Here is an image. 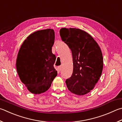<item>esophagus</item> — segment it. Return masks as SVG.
Listing matches in <instances>:
<instances>
[{
    "instance_id": "34e87169",
    "label": "esophagus",
    "mask_w": 122,
    "mask_h": 122,
    "mask_svg": "<svg viewBox=\"0 0 122 122\" xmlns=\"http://www.w3.org/2000/svg\"><path fill=\"white\" fill-rule=\"evenodd\" d=\"M61 66H59V67H57V70H58L59 71L61 70Z\"/></svg>"
}]
</instances>
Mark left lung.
Wrapping results in <instances>:
<instances>
[{
	"label": "left lung",
	"instance_id": "8db88e82",
	"mask_svg": "<svg viewBox=\"0 0 122 122\" xmlns=\"http://www.w3.org/2000/svg\"><path fill=\"white\" fill-rule=\"evenodd\" d=\"M60 35L72 55L73 72L66 85L72 93L83 96L93 89L101 77L103 65L101 49L90 35L79 29L61 28Z\"/></svg>",
	"mask_w": 122,
	"mask_h": 122
}]
</instances>
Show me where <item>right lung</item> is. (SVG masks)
Instances as JSON below:
<instances>
[{"instance_id":"add662e5","label":"right lung","mask_w":122,"mask_h":122,"mask_svg":"<svg viewBox=\"0 0 122 122\" xmlns=\"http://www.w3.org/2000/svg\"><path fill=\"white\" fill-rule=\"evenodd\" d=\"M54 39L53 29L38 30L30 35L20 48L17 72L22 82L32 93L46 92L57 76L53 66L56 57L52 52Z\"/></svg>"}]
</instances>
